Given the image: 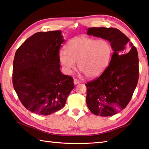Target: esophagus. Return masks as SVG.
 <instances>
[{
  "instance_id": "34e87169",
  "label": "esophagus",
  "mask_w": 149,
  "mask_h": 149,
  "mask_svg": "<svg viewBox=\"0 0 149 149\" xmlns=\"http://www.w3.org/2000/svg\"><path fill=\"white\" fill-rule=\"evenodd\" d=\"M80 83H81V81H80L79 80L77 79H74V85L79 84H80Z\"/></svg>"
}]
</instances>
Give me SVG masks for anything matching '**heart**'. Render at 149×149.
Returning a JSON list of instances; mask_svg holds the SVG:
<instances>
[{
    "label": "heart",
    "mask_w": 149,
    "mask_h": 149,
    "mask_svg": "<svg viewBox=\"0 0 149 149\" xmlns=\"http://www.w3.org/2000/svg\"><path fill=\"white\" fill-rule=\"evenodd\" d=\"M112 46L105 39L95 40L85 36L71 39L66 50L59 52V60L67 74L78 68L88 78L98 77L104 72L110 62Z\"/></svg>",
    "instance_id": "b5f03b06"
}]
</instances>
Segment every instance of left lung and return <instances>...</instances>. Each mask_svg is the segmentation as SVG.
I'll return each instance as SVG.
<instances>
[{
    "instance_id": "8db88e82",
    "label": "left lung",
    "mask_w": 149,
    "mask_h": 149,
    "mask_svg": "<svg viewBox=\"0 0 149 149\" xmlns=\"http://www.w3.org/2000/svg\"><path fill=\"white\" fill-rule=\"evenodd\" d=\"M87 34L107 40L113 50L103 74L86 84L87 107L95 115L112 116L126 107L137 85V50L129 38L117 28H89Z\"/></svg>"
}]
</instances>
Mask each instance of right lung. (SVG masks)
<instances>
[{
	"mask_svg": "<svg viewBox=\"0 0 149 149\" xmlns=\"http://www.w3.org/2000/svg\"><path fill=\"white\" fill-rule=\"evenodd\" d=\"M60 30L35 33L16 52L14 89L26 109L48 115L62 109L74 89V79L62 74L59 52L64 40Z\"/></svg>",
	"mask_w": 149,
	"mask_h": 149,
	"instance_id": "1",
	"label": "right lung"
}]
</instances>
